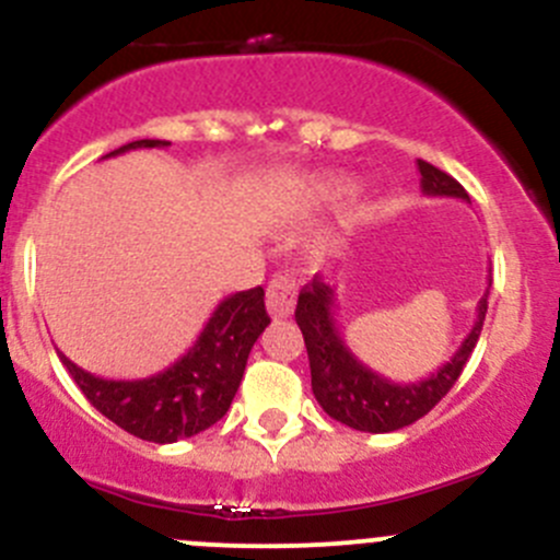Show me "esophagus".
Wrapping results in <instances>:
<instances>
[{
	"label": "esophagus",
	"instance_id": "1",
	"mask_svg": "<svg viewBox=\"0 0 560 560\" xmlns=\"http://www.w3.org/2000/svg\"><path fill=\"white\" fill-rule=\"evenodd\" d=\"M298 298V284L292 276L279 273L268 284V295H265V303H268L270 316H290L292 308H295Z\"/></svg>",
	"mask_w": 560,
	"mask_h": 560
}]
</instances>
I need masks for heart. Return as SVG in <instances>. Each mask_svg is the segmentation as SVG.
Segmentation results:
<instances>
[{
    "label": "heart",
    "instance_id": "b5f03b06",
    "mask_svg": "<svg viewBox=\"0 0 560 560\" xmlns=\"http://www.w3.org/2000/svg\"><path fill=\"white\" fill-rule=\"evenodd\" d=\"M352 189V180L349 178H338V175H327V178L314 180L312 186V195L316 200H336V197L347 195Z\"/></svg>",
    "mask_w": 560,
    "mask_h": 560
}]
</instances>
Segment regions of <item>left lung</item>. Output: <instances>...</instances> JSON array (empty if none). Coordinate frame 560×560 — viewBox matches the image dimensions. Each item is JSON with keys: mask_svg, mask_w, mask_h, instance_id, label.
Instances as JSON below:
<instances>
[{"mask_svg": "<svg viewBox=\"0 0 560 560\" xmlns=\"http://www.w3.org/2000/svg\"><path fill=\"white\" fill-rule=\"evenodd\" d=\"M420 171V189L428 197H457L466 200L468 195L460 184L439 167L417 160ZM493 276H488V284ZM488 292L477 303V319L471 330L463 338L457 352L444 365H439L431 376L417 382H389L380 371L369 369L352 349L343 341L338 330L336 312L338 298L330 284L314 276L312 284H306L298 295L295 319L303 332L308 352V365H312V389L314 398L319 400L322 409L332 420L365 433H389L398 428L411 425L420 417H425L444 395L453 389L457 376L466 369L471 358L477 338L482 332L485 314H488Z\"/></svg>", "mask_w": 560, "mask_h": 560, "instance_id": "8db88e82", "label": "left lung"}]
</instances>
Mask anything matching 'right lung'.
Masks as SVG:
<instances>
[{
  "label": "right lung",
  "mask_w": 560,
  "mask_h": 560,
  "mask_svg": "<svg viewBox=\"0 0 560 560\" xmlns=\"http://www.w3.org/2000/svg\"><path fill=\"white\" fill-rule=\"evenodd\" d=\"M167 140H135L110 151L103 160L135 149H165ZM270 325L265 290L228 295L206 322L197 341L171 369L145 380H103L59 352V360L89 404L132 436L154 444H173L197 436L228 415L246 360L259 332Z\"/></svg>",
  "instance_id": "1"
}]
</instances>
